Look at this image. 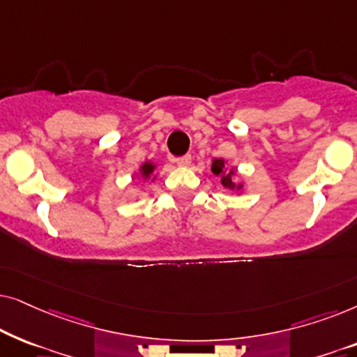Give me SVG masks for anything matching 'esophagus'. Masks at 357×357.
I'll use <instances>...</instances> for the list:
<instances>
[{"label":"esophagus","mask_w":357,"mask_h":357,"mask_svg":"<svg viewBox=\"0 0 357 357\" xmlns=\"http://www.w3.org/2000/svg\"><path fill=\"white\" fill-rule=\"evenodd\" d=\"M175 162H177V165H182V167H187V165H190V162H192V155L190 154L182 155V158L175 159Z\"/></svg>","instance_id":"1"}]
</instances>
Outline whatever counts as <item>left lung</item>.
Returning a JSON list of instances; mask_svg holds the SVG:
<instances>
[{"label":"left lung","instance_id":"obj_1","mask_svg":"<svg viewBox=\"0 0 357 357\" xmlns=\"http://www.w3.org/2000/svg\"><path fill=\"white\" fill-rule=\"evenodd\" d=\"M211 170H213V174H216L221 177V183L227 190H237V192L238 190H242V183L234 182V170L231 169L229 172L226 170V162H224V159H214Z\"/></svg>","mask_w":357,"mask_h":357}]
</instances>
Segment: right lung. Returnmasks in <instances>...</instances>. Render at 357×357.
Listing matches in <instances>:
<instances>
[{
    "mask_svg": "<svg viewBox=\"0 0 357 357\" xmlns=\"http://www.w3.org/2000/svg\"><path fill=\"white\" fill-rule=\"evenodd\" d=\"M154 169H155V165H154L153 162H144V164L139 167L141 177H143V178H149L151 175H153ZM153 180H154V178H153Z\"/></svg>",
    "mask_w": 357,
    "mask_h": 357,
    "instance_id": "add662e5",
    "label": "right lung"
}]
</instances>
